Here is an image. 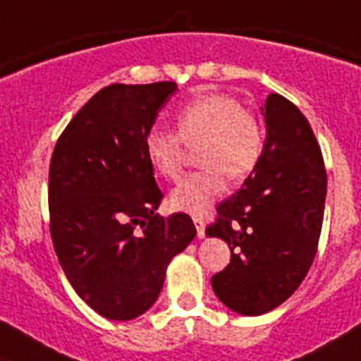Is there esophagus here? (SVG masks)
<instances>
[{
	"label": "esophagus",
	"instance_id": "obj_1",
	"mask_svg": "<svg viewBox=\"0 0 361 361\" xmlns=\"http://www.w3.org/2000/svg\"><path fill=\"white\" fill-rule=\"evenodd\" d=\"M195 226H196V231H198V238H204L205 237V224H204V220L196 216L195 218Z\"/></svg>",
	"mask_w": 361,
	"mask_h": 361
}]
</instances>
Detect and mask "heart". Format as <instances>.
<instances>
[{"label": "heart", "instance_id": "1", "mask_svg": "<svg viewBox=\"0 0 361 361\" xmlns=\"http://www.w3.org/2000/svg\"><path fill=\"white\" fill-rule=\"evenodd\" d=\"M178 134L154 126L145 137V152L157 174L176 178L187 145L204 141L198 159L204 165L189 172L171 192V207L180 213H207L226 189L227 174L240 180L259 163L264 150V130L253 114L231 95L209 93L187 102L176 114Z\"/></svg>", "mask_w": 361, "mask_h": 361}]
</instances>
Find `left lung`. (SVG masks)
<instances>
[{"label": "left lung", "instance_id": "left-lung-1", "mask_svg": "<svg viewBox=\"0 0 361 361\" xmlns=\"http://www.w3.org/2000/svg\"><path fill=\"white\" fill-rule=\"evenodd\" d=\"M260 110L262 156L205 229L231 250L227 268L211 279L214 293L242 316L274 310L299 288L316 257L326 196L323 156L307 117L279 93Z\"/></svg>", "mask_w": 361, "mask_h": 361}]
</instances>
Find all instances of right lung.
Wrapping results in <instances>:
<instances>
[{
  "mask_svg": "<svg viewBox=\"0 0 361 361\" xmlns=\"http://www.w3.org/2000/svg\"><path fill=\"white\" fill-rule=\"evenodd\" d=\"M176 82L111 84L77 111L49 166L53 246L63 274L106 319L152 307L166 266L196 237L189 214H156L163 192L145 137Z\"/></svg>",
  "mask_w": 361,
  "mask_h": 361,
  "instance_id": "obj_1",
  "label": "right lung"
}]
</instances>
